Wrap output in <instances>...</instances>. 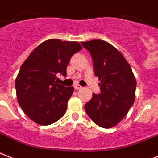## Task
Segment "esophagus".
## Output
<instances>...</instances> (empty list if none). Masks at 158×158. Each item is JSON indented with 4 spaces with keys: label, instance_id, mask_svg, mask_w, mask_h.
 I'll list each match as a JSON object with an SVG mask.
<instances>
[{
    "label": "esophagus",
    "instance_id": "esophagus-1",
    "mask_svg": "<svg viewBox=\"0 0 158 158\" xmlns=\"http://www.w3.org/2000/svg\"><path fill=\"white\" fill-rule=\"evenodd\" d=\"M74 87H75V89H82V86H80V85H79V84H76L75 85V86H74Z\"/></svg>",
    "mask_w": 158,
    "mask_h": 158
}]
</instances>
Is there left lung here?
I'll return each mask as SVG.
<instances>
[{
    "instance_id": "obj_1",
    "label": "left lung",
    "mask_w": 158,
    "mask_h": 158,
    "mask_svg": "<svg viewBox=\"0 0 158 158\" xmlns=\"http://www.w3.org/2000/svg\"><path fill=\"white\" fill-rule=\"evenodd\" d=\"M81 43L91 54L102 91L93 93L85 110L97 125L110 128L123 120L134 104L135 77L123 54L109 42L96 39Z\"/></svg>"
}]
</instances>
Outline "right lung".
<instances>
[{"label":"right lung","mask_w":158,"mask_h":158,"mask_svg":"<svg viewBox=\"0 0 158 158\" xmlns=\"http://www.w3.org/2000/svg\"><path fill=\"white\" fill-rule=\"evenodd\" d=\"M82 49L78 42L49 39L23 62L15 79L17 101L34 122L49 125L65 114L74 87L57 83L56 74L66 76L71 57Z\"/></svg>","instance_id":"obj_1"}]
</instances>
